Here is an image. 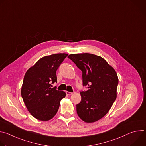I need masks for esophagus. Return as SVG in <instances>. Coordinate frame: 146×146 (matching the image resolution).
Listing matches in <instances>:
<instances>
[{"mask_svg":"<svg viewBox=\"0 0 146 146\" xmlns=\"http://www.w3.org/2000/svg\"><path fill=\"white\" fill-rule=\"evenodd\" d=\"M66 94L68 95H71L73 94V92H70L66 91Z\"/></svg>","mask_w":146,"mask_h":146,"instance_id":"1","label":"esophagus"}]
</instances>
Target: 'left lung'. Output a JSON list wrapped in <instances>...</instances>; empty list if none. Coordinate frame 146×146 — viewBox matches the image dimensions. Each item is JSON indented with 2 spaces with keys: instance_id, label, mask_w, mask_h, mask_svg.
I'll return each mask as SVG.
<instances>
[{
  "instance_id": "8db88e82",
  "label": "left lung",
  "mask_w": 146,
  "mask_h": 146,
  "mask_svg": "<svg viewBox=\"0 0 146 146\" xmlns=\"http://www.w3.org/2000/svg\"><path fill=\"white\" fill-rule=\"evenodd\" d=\"M82 72L81 102L76 105L77 113L84 122H94L105 116L117 98L118 79L116 72L99 56L84 53L68 56Z\"/></svg>"
}]
</instances>
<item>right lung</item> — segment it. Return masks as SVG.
<instances>
[{
    "instance_id": "obj_1",
    "label": "right lung",
    "mask_w": 146,
    "mask_h": 146,
    "mask_svg": "<svg viewBox=\"0 0 146 146\" xmlns=\"http://www.w3.org/2000/svg\"><path fill=\"white\" fill-rule=\"evenodd\" d=\"M67 54L43 57L26 72L21 96L28 111L36 119L48 121L56 114L60 100L66 93L58 91L52 84L57 82L56 72Z\"/></svg>"
}]
</instances>
